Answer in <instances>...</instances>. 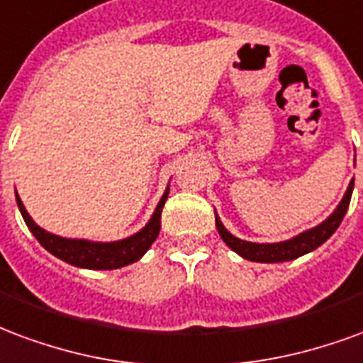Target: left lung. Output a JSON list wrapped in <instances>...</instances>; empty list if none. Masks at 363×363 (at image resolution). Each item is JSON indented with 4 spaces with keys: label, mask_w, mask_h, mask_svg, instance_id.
<instances>
[{
    "label": "left lung",
    "mask_w": 363,
    "mask_h": 363,
    "mask_svg": "<svg viewBox=\"0 0 363 363\" xmlns=\"http://www.w3.org/2000/svg\"><path fill=\"white\" fill-rule=\"evenodd\" d=\"M352 189H354V179L346 187L345 197L340 199L337 208L321 224H317L313 228L306 230V232H301V234L290 238V240H284V242L255 243L240 240L234 234H230L226 226L218 218V214H214L216 216V230L220 234L222 242L226 243L232 251H236L240 257L247 259V261H255V263H284V261H292V259L306 255L309 251L317 250L321 243L327 242L337 232L340 222L345 218L346 211H348V205H350Z\"/></svg>",
    "instance_id": "left-lung-1"
}]
</instances>
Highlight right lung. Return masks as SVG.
I'll return each instance as SVG.
<instances>
[{"instance_id": "add662e5", "label": "right lung", "mask_w": 363, "mask_h": 363, "mask_svg": "<svg viewBox=\"0 0 363 363\" xmlns=\"http://www.w3.org/2000/svg\"><path fill=\"white\" fill-rule=\"evenodd\" d=\"M168 191H170V185L166 187V191L158 201L150 220L139 232L123 240H116V242H92V240H79V238L55 236L52 232L40 228L33 220V216L26 213L23 201L18 197L17 189H15V197H17V207L25 218L26 226L44 250L73 267L92 269V271H112V269H121L139 261L155 243L160 232V214H162L164 203L168 199Z\"/></svg>"}]
</instances>
